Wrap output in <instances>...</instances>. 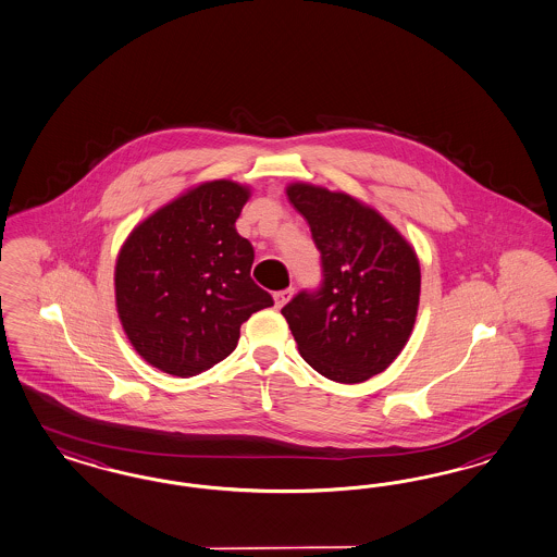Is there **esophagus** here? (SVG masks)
Masks as SVG:
<instances>
[{
  "label": "esophagus",
  "mask_w": 557,
  "mask_h": 557,
  "mask_svg": "<svg viewBox=\"0 0 557 557\" xmlns=\"http://www.w3.org/2000/svg\"><path fill=\"white\" fill-rule=\"evenodd\" d=\"M292 294H294V288L282 289V292H275L273 294V300H275V307L282 308L286 302H288L289 298H292Z\"/></svg>",
  "instance_id": "esophagus-1"
}]
</instances>
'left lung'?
I'll list each match as a JSON object with an SVG mask.
<instances>
[{
    "mask_svg": "<svg viewBox=\"0 0 557 557\" xmlns=\"http://www.w3.org/2000/svg\"><path fill=\"white\" fill-rule=\"evenodd\" d=\"M289 203L321 250L323 284L282 314L300 356L335 383H364L393 364L418 317L422 273L413 247L374 208L342 191L292 183Z\"/></svg>",
    "mask_w": 557,
    "mask_h": 557,
    "instance_id": "obj_1",
    "label": "left lung"
}]
</instances>
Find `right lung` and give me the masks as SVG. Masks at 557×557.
Returning a JSON list of instances; mask_svg holds the SVG:
<instances>
[{"label": "right lung", "mask_w": 557, "mask_h": 557, "mask_svg": "<svg viewBox=\"0 0 557 557\" xmlns=\"http://www.w3.org/2000/svg\"><path fill=\"white\" fill-rule=\"evenodd\" d=\"M249 197L234 181L201 183L139 222L119 250V321L153 368L183 379L208 370L231 356L252 312L273 307L234 226Z\"/></svg>", "instance_id": "add662e5"}]
</instances>
